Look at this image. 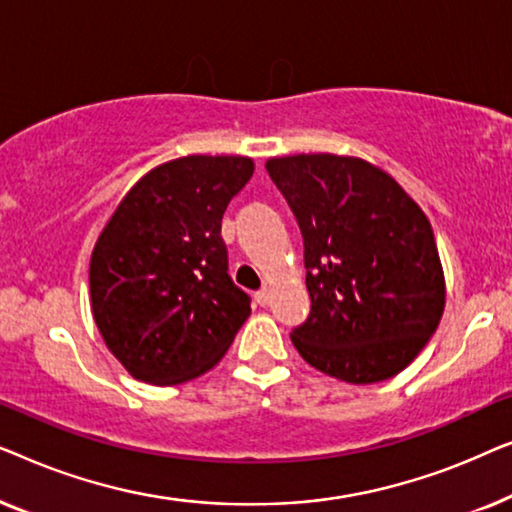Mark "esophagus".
<instances>
[{"label":"esophagus","mask_w":512,"mask_h":512,"mask_svg":"<svg viewBox=\"0 0 512 512\" xmlns=\"http://www.w3.org/2000/svg\"><path fill=\"white\" fill-rule=\"evenodd\" d=\"M256 303L263 305V307L270 303V289H268V286H263V289L256 293Z\"/></svg>","instance_id":"1"}]
</instances>
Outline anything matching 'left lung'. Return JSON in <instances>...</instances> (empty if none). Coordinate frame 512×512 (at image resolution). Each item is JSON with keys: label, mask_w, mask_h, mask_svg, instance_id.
I'll list each match as a JSON object with an SVG mask.
<instances>
[{"label": "left lung", "mask_w": 512, "mask_h": 512, "mask_svg": "<svg viewBox=\"0 0 512 512\" xmlns=\"http://www.w3.org/2000/svg\"><path fill=\"white\" fill-rule=\"evenodd\" d=\"M270 179L305 247L310 317L291 342L312 368L349 384L408 368L445 310V275L426 214L368 160L270 158Z\"/></svg>", "instance_id": "8db88e82"}]
</instances>
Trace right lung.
Returning a JSON list of instances; mask_svg holds the SVG:
<instances>
[{
    "instance_id": "add662e5",
    "label": "right lung",
    "mask_w": 512,
    "mask_h": 512,
    "mask_svg": "<svg viewBox=\"0 0 512 512\" xmlns=\"http://www.w3.org/2000/svg\"><path fill=\"white\" fill-rule=\"evenodd\" d=\"M254 174L244 156H184L144 174L90 256L104 345L135 380L170 387L221 361L251 314L228 275L221 219Z\"/></svg>"
}]
</instances>
